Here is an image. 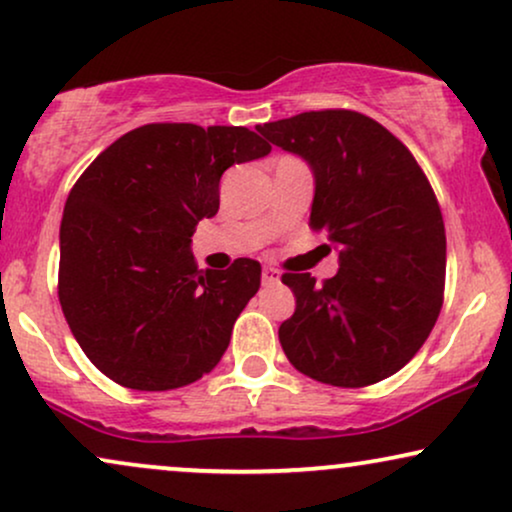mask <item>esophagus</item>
Instances as JSON below:
<instances>
[{
  "mask_svg": "<svg viewBox=\"0 0 512 512\" xmlns=\"http://www.w3.org/2000/svg\"><path fill=\"white\" fill-rule=\"evenodd\" d=\"M261 277H263V282H266V285H270V282H275V280H277V270H275V268H270V266H266V268H263Z\"/></svg>",
  "mask_w": 512,
  "mask_h": 512,
  "instance_id": "obj_1",
  "label": "esophagus"
}]
</instances>
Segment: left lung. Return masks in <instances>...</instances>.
Wrapping results in <instances>:
<instances>
[{
    "label": "left lung",
    "instance_id": "8db88e82",
    "mask_svg": "<svg viewBox=\"0 0 512 512\" xmlns=\"http://www.w3.org/2000/svg\"><path fill=\"white\" fill-rule=\"evenodd\" d=\"M258 132L311 163V227L339 249V273L323 285L282 275L296 296L280 325L282 351L332 387L387 380L420 351L444 304L446 232L425 170L358 111H306Z\"/></svg>",
    "mask_w": 512,
    "mask_h": 512
}]
</instances>
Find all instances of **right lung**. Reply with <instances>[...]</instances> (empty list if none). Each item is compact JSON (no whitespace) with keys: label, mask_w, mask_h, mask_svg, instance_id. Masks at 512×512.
Here are the masks:
<instances>
[{"label":"right lung","mask_w":512,"mask_h":512,"mask_svg":"<svg viewBox=\"0 0 512 512\" xmlns=\"http://www.w3.org/2000/svg\"><path fill=\"white\" fill-rule=\"evenodd\" d=\"M270 144L242 125L149 123L118 137L75 182L61 220L59 301L85 356L121 387L168 391L216 368L261 287L237 258L199 270L189 242L220 206L230 166Z\"/></svg>","instance_id":"obj_1"}]
</instances>
